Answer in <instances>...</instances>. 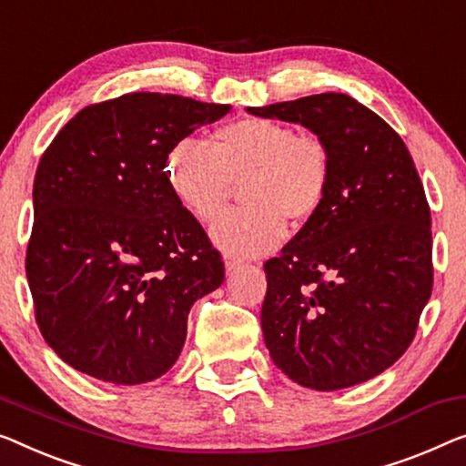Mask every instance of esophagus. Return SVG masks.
<instances>
[{"mask_svg":"<svg viewBox=\"0 0 466 466\" xmlns=\"http://www.w3.org/2000/svg\"><path fill=\"white\" fill-rule=\"evenodd\" d=\"M240 263H242V261L238 259V257L226 255V272H228V274H232V272H234V269L240 266Z\"/></svg>","mask_w":466,"mask_h":466,"instance_id":"esophagus-1","label":"esophagus"}]
</instances>
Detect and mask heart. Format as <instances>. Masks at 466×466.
Here are the masks:
<instances>
[{
	"mask_svg": "<svg viewBox=\"0 0 466 466\" xmlns=\"http://www.w3.org/2000/svg\"><path fill=\"white\" fill-rule=\"evenodd\" d=\"M332 150L322 136L272 119H242L218 129L215 144L182 137L165 158V176L198 221L218 218L242 186L247 207L226 213L211 238L230 255H266L287 238V221L308 224L330 192Z\"/></svg>",
	"mask_w": 466,
	"mask_h": 466,
	"instance_id": "b5f03b06",
	"label": "heart"
}]
</instances>
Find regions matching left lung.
I'll list each match as a JSON object with an SVG mask.
<instances>
[{"label":"left lung","instance_id":"1","mask_svg":"<svg viewBox=\"0 0 466 466\" xmlns=\"http://www.w3.org/2000/svg\"><path fill=\"white\" fill-rule=\"evenodd\" d=\"M247 110L322 136L335 161L322 209L263 266L269 356L318 391L364 383L404 356L433 289L431 211L410 152L347 94Z\"/></svg>","mask_w":466,"mask_h":466}]
</instances>
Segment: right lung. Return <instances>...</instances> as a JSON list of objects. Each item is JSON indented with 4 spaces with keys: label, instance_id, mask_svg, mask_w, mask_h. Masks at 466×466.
<instances>
[{
    "label": "right lung",
    "instance_id": "obj_1",
    "mask_svg": "<svg viewBox=\"0 0 466 466\" xmlns=\"http://www.w3.org/2000/svg\"><path fill=\"white\" fill-rule=\"evenodd\" d=\"M230 113L176 94L92 104L58 131L33 184L26 280L46 343L115 385L176 364L194 301L224 261L165 176L173 144Z\"/></svg>",
    "mask_w": 466,
    "mask_h": 466
}]
</instances>
